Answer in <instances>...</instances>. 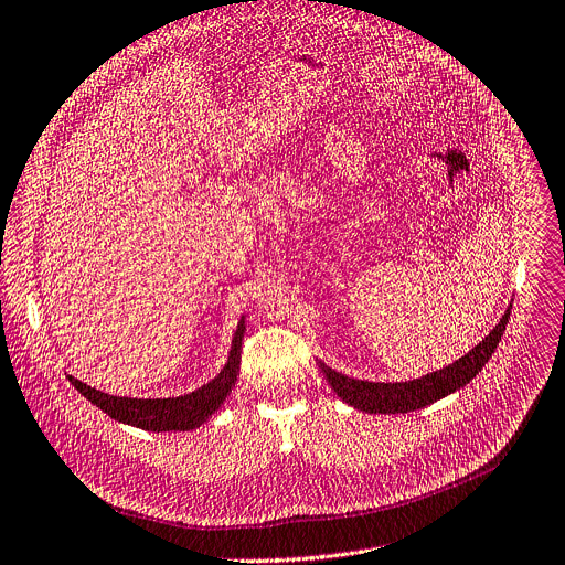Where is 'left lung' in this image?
Returning a JSON list of instances; mask_svg holds the SVG:
<instances>
[{"label":"left lung","instance_id":"obj_1","mask_svg":"<svg viewBox=\"0 0 565 565\" xmlns=\"http://www.w3.org/2000/svg\"><path fill=\"white\" fill-rule=\"evenodd\" d=\"M509 309L498 322V327L467 355H461L459 361L452 365L426 374L415 381H405V383H367V381H355L349 379L324 363H320L322 374L327 376L329 385L333 392L349 405L363 409V413H383V415H394V413H409V409H419L426 407L446 394L465 387L487 363L491 353L495 351L504 327L509 322Z\"/></svg>","mask_w":565,"mask_h":565}]
</instances>
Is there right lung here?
<instances>
[{
	"label": "right lung",
	"instance_id": "obj_1",
	"mask_svg": "<svg viewBox=\"0 0 565 565\" xmlns=\"http://www.w3.org/2000/svg\"><path fill=\"white\" fill-rule=\"evenodd\" d=\"M245 333V322H238V329L232 340V351L227 358V365L223 372L210 381L207 385H202L200 390L175 396V398H128V396H113L100 390H94L78 379L70 376V383L96 407L104 409L108 417L115 422H124L128 426H137L141 430L150 433H167V430H193L207 422L221 403L227 398L232 392L236 376H238V365H241V342Z\"/></svg>",
	"mask_w": 565,
	"mask_h": 565
}]
</instances>
